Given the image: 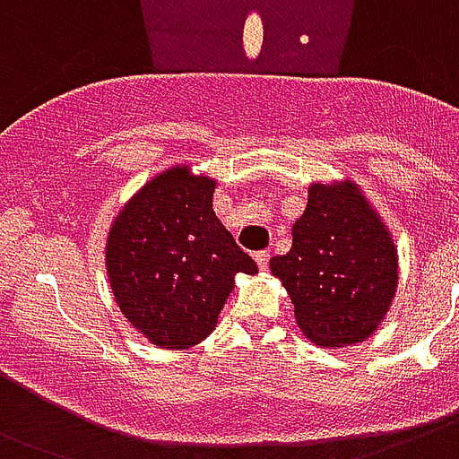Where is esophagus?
<instances>
[{
	"label": "esophagus",
	"instance_id": "34e87169",
	"mask_svg": "<svg viewBox=\"0 0 459 459\" xmlns=\"http://www.w3.org/2000/svg\"><path fill=\"white\" fill-rule=\"evenodd\" d=\"M254 258H255V263H258V268H261V270L268 268V261H270L268 251H255Z\"/></svg>",
	"mask_w": 459,
	"mask_h": 459
}]
</instances>
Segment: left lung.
<instances>
[{
    "instance_id": "8db88e82",
    "label": "left lung",
    "mask_w": 459,
    "mask_h": 459,
    "mask_svg": "<svg viewBox=\"0 0 459 459\" xmlns=\"http://www.w3.org/2000/svg\"><path fill=\"white\" fill-rule=\"evenodd\" d=\"M301 333L321 347L374 335L397 290V248L388 227L350 179L308 186L292 248L270 258Z\"/></svg>"
}]
</instances>
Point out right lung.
Masks as SVG:
<instances>
[{
	"instance_id": "obj_1",
	"label": "right lung",
	"mask_w": 459,
	"mask_h": 459,
	"mask_svg": "<svg viewBox=\"0 0 459 459\" xmlns=\"http://www.w3.org/2000/svg\"><path fill=\"white\" fill-rule=\"evenodd\" d=\"M218 181L174 165L126 201L105 265L124 318L152 344L186 350L211 335L239 273L258 265L212 211Z\"/></svg>"
}]
</instances>
